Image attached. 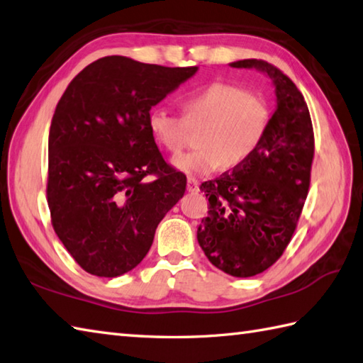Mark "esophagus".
<instances>
[{"instance_id": "1", "label": "esophagus", "mask_w": 363, "mask_h": 363, "mask_svg": "<svg viewBox=\"0 0 363 363\" xmlns=\"http://www.w3.org/2000/svg\"><path fill=\"white\" fill-rule=\"evenodd\" d=\"M187 190L190 194H195V191L200 190V182H198L195 177H189L187 179Z\"/></svg>"}]
</instances>
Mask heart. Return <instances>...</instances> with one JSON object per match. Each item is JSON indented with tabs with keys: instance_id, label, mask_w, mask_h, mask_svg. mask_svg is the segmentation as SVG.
Segmentation results:
<instances>
[{
	"instance_id": "1",
	"label": "heart",
	"mask_w": 363,
	"mask_h": 363,
	"mask_svg": "<svg viewBox=\"0 0 363 363\" xmlns=\"http://www.w3.org/2000/svg\"><path fill=\"white\" fill-rule=\"evenodd\" d=\"M184 121L163 106L147 111L149 133L168 152L186 145L189 125H203L196 151L173 159V167L190 176H206L220 168H238L252 157L271 124V106L262 96L231 83L212 82L182 99Z\"/></svg>"
}]
</instances>
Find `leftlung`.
<instances>
[{
  "label": "left lung",
  "instance_id": "left-lung-1",
  "mask_svg": "<svg viewBox=\"0 0 363 363\" xmlns=\"http://www.w3.org/2000/svg\"><path fill=\"white\" fill-rule=\"evenodd\" d=\"M271 78L277 106L264 140L242 165L200 189L209 196L198 244L220 271L233 277L264 272L288 247L310 187L313 125L303 96L289 78L262 60H240Z\"/></svg>",
  "mask_w": 363,
  "mask_h": 363
}]
</instances>
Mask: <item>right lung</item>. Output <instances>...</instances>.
Instances as JSON below:
<instances>
[{
    "label": "right lung",
    "mask_w": 363,
    "mask_h": 363,
    "mask_svg": "<svg viewBox=\"0 0 363 363\" xmlns=\"http://www.w3.org/2000/svg\"><path fill=\"white\" fill-rule=\"evenodd\" d=\"M196 70L105 56L56 105L48 208L55 233L86 272L113 279L137 267L186 191V176L163 160L146 116Z\"/></svg>",
    "instance_id": "1"
}]
</instances>
